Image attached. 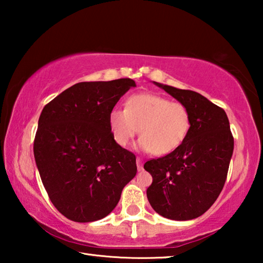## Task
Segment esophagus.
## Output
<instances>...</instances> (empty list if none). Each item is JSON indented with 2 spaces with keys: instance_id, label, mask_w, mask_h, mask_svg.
Listing matches in <instances>:
<instances>
[{
  "instance_id": "34e87169",
  "label": "esophagus",
  "mask_w": 263,
  "mask_h": 263,
  "mask_svg": "<svg viewBox=\"0 0 263 263\" xmlns=\"http://www.w3.org/2000/svg\"><path fill=\"white\" fill-rule=\"evenodd\" d=\"M137 168L138 171H141L142 169V159L137 158Z\"/></svg>"
}]
</instances>
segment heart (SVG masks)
Returning <instances> with one entry per match:
<instances>
[{"instance_id": "b5f03b06", "label": "heart", "mask_w": 263, "mask_h": 263, "mask_svg": "<svg viewBox=\"0 0 263 263\" xmlns=\"http://www.w3.org/2000/svg\"><path fill=\"white\" fill-rule=\"evenodd\" d=\"M109 124L118 145L127 146L139 128L140 148L164 155L183 144L190 130L191 116L181 102L145 92L128 97L125 109L111 110Z\"/></svg>"}]
</instances>
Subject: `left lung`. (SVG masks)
Here are the masks:
<instances>
[{"label":"left lung","mask_w":263,"mask_h":263,"mask_svg":"<svg viewBox=\"0 0 263 263\" xmlns=\"http://www.w3.org/2000/svg\"><path fill=\"white\" fill-rule=\"evenodd\" d=\"M154 83L189 109L191 125L179 148L145 162L153 177L146 194L160 216L190 220L208 211L222 190L234 139L220 106L196 91Z\"/></svg>","instance_id":"left-lung-1"}]
</instances>
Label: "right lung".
<instances>
[{
    "mask_svg": "<svg viewBox=\"0 0 263 263\" xmlns=\"http://www.w3.org/2000/svg\"><path fill=\"white\" fill-rule=\"evenodd\" d=\"M136 82H79L44 106L33 141L39 174L53 205L66 218L102 219L137 174L136 155L115 141L109 115Z\"/></svg>",
    "mask_w": 263,
    "mask_h": 263,
    "instance_id": "obj_1",
    "label": "right lung"
}]
</instances>
